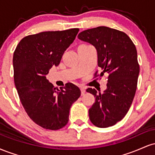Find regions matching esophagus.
Listing matches in <instances>:
<instances>
[{
	"label": "esophagus",
	"instance_id": "obj_1",
	"mask_svg": "<svg viewBox=\"0 0 155 155\" xmlns=\"http://www.w3.org/2000/svg\"><path fill=\"white\" fill-rule=\"evenodd\" d=\"M81 95H83L85 93V88L84 87H81Z\"/></svg>",
	"mask_w": 155,
	"mask_h": 155
}]
</instances>
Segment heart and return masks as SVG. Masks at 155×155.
I'll return each mask as SVG.
<instances>
[{
	"label": "heart",
	"instance_id": "b5f03b06",
	"mask_svg": "<svg viewBox=\"0 0 155 155\" xmlns=\"http://www.w3.org/2000/svg\"><path fill=\"white\" fill-rule=\"evenodd\" d=\"M82 46H87V45H81L80 47H82Z\"/></svg>",
	"mask_w": 155,
	"mask_h": 155
}]
</instances>
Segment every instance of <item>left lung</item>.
Segmentation results:
<instances>
[{"instance_id": "1", "label": "left lung", "mask_w": 155, "mask_h": 155, "mask_svg": "<svg viewBox=\"0 0 155 155\" xmlns=\"http://www.w3.org/2000/svg\"><path fill=\"white\" fill-rule=\"evenodd\" d=\"M78 38L97 50L101 74L96 71L95 77L108 75L107 88L103 93L87 89L95 97L89 109L90 120L98 127H111L124 118L136 94L140 71L136 46L124 32L104 26L81 32Z\"/></svg>"}]
</instances>
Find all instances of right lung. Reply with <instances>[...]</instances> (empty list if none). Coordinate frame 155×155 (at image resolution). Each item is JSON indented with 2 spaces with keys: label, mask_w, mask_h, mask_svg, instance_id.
Wrapping results in <instances>:
<instances>
[{
  "label": "right lung",
  "mask_w": 155,
  "mask_h": 155,
  "mask_svg": "<svg viewBox=\"0 0 155 155\" xmlns=\"http://www.w3.org/2000/svg\"><path fill=\"white\" fill-rule=\"evenodd\" d=\"M79 28L41 32L23 38L13 56L14 79L26 113L44 129L57 130L66 125L72 104L81 95L72 83L58 90L47 79L74 42Z\"/></svg>",
  "instance_id": "obj_1"
}]
</instances>
